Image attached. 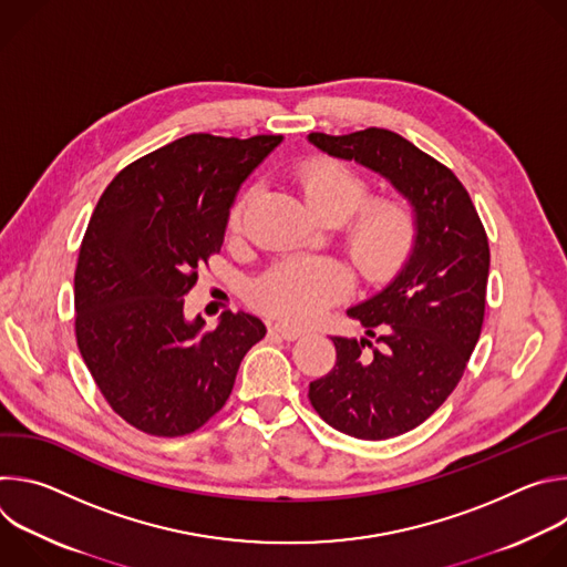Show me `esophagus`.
<instances>
[{
    "mask_svg": "<svg viewBox=\"0 0 567 567\" xmlns=\"http://www.w3.org/2000/svg\"><path fill=\"white\" fill-rule=\"evenodd\" d=\"M274 332H276L278 337H282L285 341H296V339H300V337L305 334L300 328L289 326V322H276V326H274Z\"/></svg>",
    "mask_w": 567,
    "mask_h": 567,
    "instance_id": "esophagus-1",
    "label": "esophagus"
}]
</instances>
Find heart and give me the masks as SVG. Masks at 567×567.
<instances>
[{"mask_svg":"<svg viewBox=\"0 0 567 567\" xmlns=\"http://www.w3.org/2000/svg\"><path fill=\"white\" fill-rule=\"evenodd\" d=\"M307 204L326 219L341 221L343 247L368 280L392 276L413 254L417 213L399 195L368 197L370 182L346 161L311 158L296 171ZM251 190L239 195L228 213L235 233L245 224ZM350 269L334 258L291 256L276 262L254 287L258 307L289 322H307L348 293Z\"/></svg>","mask_w":567,"mask_h":567,"instance_id":"1","label":"heart"}]
</instances>
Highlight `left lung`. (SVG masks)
<instances>
[{"label": "left lung", "mask_w": 567, "mask_h": 567, "mask_svg": "<svg viewBox=\"0 0 567 567\" xmlns=\"http://www.w3.org/2000/svg\"><path fill=\"white\" fill-rule=\"evenodd\" d=\"M309 141L390 179L417 213V239L399 276L348 309L365 339L332 337L337 365L309 383L313 411L357 440H388L426 422L460 383L480 339L489 239L462 182L403 136L368 127Z\"/></svg>", "instance_id": "left-lung-1"}]
</instances>
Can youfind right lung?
I'll use <instances>...</instances> for the list:
<instances>
[{"mask_svg":"<svg viewBox=\"0 0 567 567\" xmlns=\"http://www.w3.org/2000/svg\"><path fill=\"white\" fill-rule=\"evenodd\" d=\"M280 134H188L125 166L80 245L75 341L112 411L154 437H182L217 415L265 322L224 311L204 332L184 296L219 254L230 204Z\"/></svg>","mask_w":567,"mask_h":567,"instance_id":"1","label":"right lung"}]
</instances>
